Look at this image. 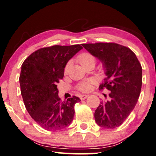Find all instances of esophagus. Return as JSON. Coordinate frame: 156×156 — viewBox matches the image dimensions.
Instances as JSON below:
<instances>
[{"instance_id": "esophagus-1", "label": "esophagus", "mask_w": 156, "mask_h": 156, "mask_svg": "<svg viewBox=\"0 0 156 156\" xmlns=\"http://www.w3.org/2000/svg\"><path fill=\"white\" fill-rule=\"evenodd\" d=\"M88 96H89L88 95H81L80 96V100H85L87 97H88Z\"/></svg>"}]
</instances>
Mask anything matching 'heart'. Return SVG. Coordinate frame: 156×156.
Instances as JSON below:
<instances>
[{
	"label": "heart",
	"mask_w": 156,
	"mask_h": 156,
	"mask_svg": "<svg viewBox=\"0 0 156 156\" xmlns=\"http://www.w3.org/2000/svg\"><path fill=\"white\" fill-rule=\"evenodd\" d=\"M77 60L78 62L83 66H84L86 64H88V63H93L94 65H95V57L90 53H87V52L80 54V55L78 56ZM70 68H71V63L69 62L67 63L65 67V69H64L65 74H67L69 73ZM92 83H93L92 81H87V82L81 83L80 84H79L78 88L82 92H87L91 89Z\"/></svg>",
	"instance_id": "1"
}]
</instances>
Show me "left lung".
<instances>
[{"instance_id": "obj_1", "label": "left lung", "mask_w": 156, "mask_h": 156, "mask_svg": "<svg viewBox=\"0 0 156 156\" xmlns=\"http://www.w3.org/2000/svg\"><path fill=\"white\" fill-rule=\"evenodd\" d=\"M102 63L107 77L99 88L110 91L109 99L96 109L95 122L105 129L119 126L134 108L141 93L142 68L130 49L115 43L83 44Z\"/></svg>"}]
</instances>
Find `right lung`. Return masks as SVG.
<instances>
[{
  "label": "right lung",
  "mask_w": 156,
  "mask_h": 156,
  "mask_svg": "<svg viewBox=\"0 0 156 156\" xmlns=\"http://www.w3.org/2000/svg\"><path fill=\"white\" fill-rule=\"evenodd\" d=\"M83 49L79 44L55 45L37 50L25 59L20 76L21 95L30 115L48 131L65 129L73 121L76 96L61 102L57 83L68 61Z\"/></svg>",
  "instance_id": "obj_1"
}]
</instances>
